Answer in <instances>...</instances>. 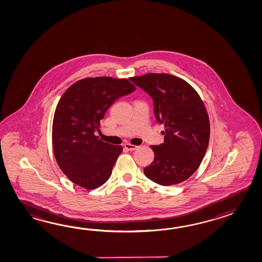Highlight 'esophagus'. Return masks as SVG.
I'll return each instance as SVG.
<instances>
[{
  "instance_id": "obj_1",
  "label": "esophagus",
  "mask_w": 262,
  "mask_h": 262,
  "mask_svg": "<svg viewBox=\"0 0 262 262\" xmlns=\"http://www.w3.org/2000/svg\"><path fill=\"white\" fill-rule=\"evenodd\" d=\"M124 148H125L126 150H137L139 147H138V146H136V145L129 144V143H126V144H124Z\"/></svg>"
}]
</instances>
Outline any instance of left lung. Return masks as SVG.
<instances>
[{"instance_id": "1", "label": "left lung", "mask_w": 262, "mask_h": 262, "mask_svg": "<svg viewBox=\"0 0 262 262\" xmlns=\"http://www.w3.org/2000/svg\"><path fill=\"white\" fill-rule=\"evenodd\" d=\"M154 100L156 120L164 124V143L151 145L155 160L144 174L164 186L189 178L201 165L210 139V120L200 95L183 78L148 73L130 78Z\"/></svg>"}]
</instances>
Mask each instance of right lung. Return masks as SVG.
Here are the masks:
<instances>
[{"label":"right lung","mask_w":262,"mask_h":262,"mask_svg":"<svg viewBox=\"0 0 262 262\" xmlns=\"http://www.w3.org/2000/svg\"><path fill=\"white\" fill-rule=\"evenodd\" d=\"M135 90L126 78L96 77L78 80L61 96L53 117L52 146L58 166L74 184L95 189L111 177L123 147L95 133L114 101Z\"/></svg>","instance_id":"add662e5"}]
</instances>
